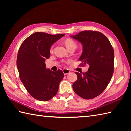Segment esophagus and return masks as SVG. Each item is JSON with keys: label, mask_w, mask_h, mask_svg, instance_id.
<instances>
[{"label": "esophagus", "mask_w": 131, "mask_h": 131, "mask_svg": "<svg viewBox=\"0 0 131 131\" xmlns=\"http://www.w3.org/2000/svg\"><path fill=\"white\" fill-rule=\"evenodd\" d=\"M62 71H63L64 75H67L69 73H70V70H69V69H64L63 70H62Z\"/></svg>", "instance_id": "obj_1"}]
</instances>
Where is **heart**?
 Listing matches in <instances>:
<instances>
[{"instance_id": "obj_1", "label": "heart", "mask_w": 131, "mask_h": 131, "mask_svg": "<svg viewBox=\"0 0 131 131\" xmlns=\"http://www.w3.org/2000/svg\"><path fill=\"white\" fill-rule=\"evenodd\" d=\"M65 44L66 45V47H67V48L68 49H70L71 48H75L77 47V44L75 42V41L72 40L70 38H68V39H66L65 41ZM53 51V47H52L51 48V51Z\"/></svg>"}]
</instances>
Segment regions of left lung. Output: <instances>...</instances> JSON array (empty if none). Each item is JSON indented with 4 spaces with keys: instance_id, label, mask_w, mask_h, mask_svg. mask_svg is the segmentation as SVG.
<instances>
[{
    "instance_id": "obj_1",
    "label": "left lung",
    "mask_w": 131,
    "mask_h": 131,
    "mask_svg": "<svg viewBox=\"0 0 131 131\" xmlns=\"http://www.w3.org/2000/svg\"><path fill=\"white\" fill-rule=\"evenodd\" d=\"M83 46L79 60L88 65L85 73L75 72L77 80L73 84L75 92L84 99L100 95L109 83L114 72V52L109 40L101 32L84 31L70 36Z\"/></svg>"
}]
</instances>
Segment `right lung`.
<instances>
[{
    "mask_svg": "<svg viewBox=\"0 0 131 131\" xmlns=\"http://www.w3.org/2000/svg\"><path fill=\"white\" fill-rule=\"evenodd\" d=\"M65 34L33 33L21 45L17 58V67L22 83L34 99L41 101L51 100L57 94L64 77L61 70L52 71L44 63L50 57L53 44Z\"/></svg>",
    "mask_w": 131,
    "mask_h": 131,
    "instance_id": "1",
    "label": "right lung"
}]
</instances>
